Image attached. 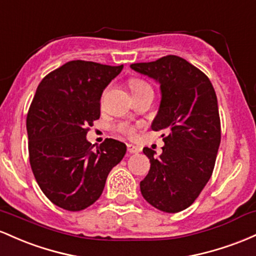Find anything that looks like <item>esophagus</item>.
<instances>
[{
    "instance_id": "esophagus-1",
    "label": "esophagus",
    "mask_w": 256,
    "mask_h": 256,
    "mask_svg": "<svg viewBox=\"0 0 256 256\" xmlns=\"http://www.w3.org/2000/svg\"><path fill=\"white\" fill-rule=\"evenodd\" d=\"M127 150H128L129 154H138V152L140 151L138 146L132 145V144H128V145H127Z\"/></svg>"
}]
</instances>
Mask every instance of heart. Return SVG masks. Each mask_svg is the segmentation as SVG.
Returning <instances> with one entry per match:
<instances>
[{
  "label": "heart",
  "mask_w": 256,
  "mask_h": 256,
  "mask_svg": "<svg viewBox=\"0 0 256 256\" xmlns=\"http://www.w3.org/2000/svg\"><path fill=\"white\" fill-rule=\"evenodd\" d=\"M129 86H130V90H132V92H133V94L142 90L144 88L150 87V86H148L145 81H142V80H139V78H132L130 81H129ZM117 129H118V132H120V133L126 134V136L129 138H133L134 134H136V129L126 122L120 123Z\"/></svg>",
  "instance_id": "heart-1"
}]
</instances>
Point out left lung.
Returning a JSON list of instances; mask_svg holds the SVG:
<instances>
[{"instance_id": "8db88e82", "label": "left lung", "mask_w": 256, "mask_h": 256, "mask_svg": "<svg viewBox=\"0 0 256 256\" xmlns=\"http://www.w3.org/2000/svg\"><path fill=\"white\" fill-rule=\"evenodd\" d=\"M130 68L158 81L162 92L151 128L163 132L164 146L158 158L144 148L151 166L140 191L154 208L178 213L196 200L213 174L221 140L216 94L204 72L178 56Z\"/></svg>"}]
</instances>
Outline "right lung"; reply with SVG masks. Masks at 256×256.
Wrapping results in <instances>:
<instances>
[{"label": "right lung", "instance_id": "right-lung-1", "mask_svg": "<svg viewBox=\"0 0 256 256\" xmlns=\"http://www.w3.org/2000/svg\"><path fill=\"white\" fill-rule=\"evenodd\" d=\"M123 65L72 60L43 77L28 108V160L43 194L78 212L102 196L108 175L127 148L105 139L93 150L86 136L100 117V98Z\"/></svg>", "mask_w": 256, "mask_h": 256}]
</instances>
